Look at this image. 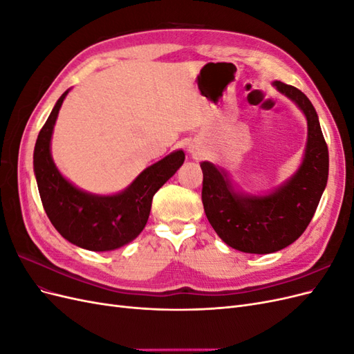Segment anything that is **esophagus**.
<instances>
[{"label":"esophagus","instance_id":"1","mask_svg":"<svg viewBox=\"0 0 354 354\" xmlns=\"http://www.w3.org/2000/svg\"><path fill=\"white\" fill-rule=\"evenodd\" d=\"M189 153L194 156V158H201L202 156V151L199 149V146H196V145H189Z\"/></svg>","mask_w":354,"mask_h":354}]
</instances>
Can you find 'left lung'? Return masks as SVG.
I'll use <instances>...</instances> for the list:
<instances>
[{
    "mask_svg": "<svg viewBox=\"0 0 354 354\" xmlns=\"http://www.w3.org/2000/svg\"><path fill=\"white\" fill-rule=\"evenodd\" d=\"M273 87L307 121L303 159L294 173L270 190L248 194L220 165L201 162L202 203L209 224L224 243L248 254H272L295 242L312 221L328 183V146L312 102L292 85L274 81Z\"/></svg>",
    "mask_w": 354,
    "mask_h": 354,
    "instance_id": "8db88e82",
    "label": "left lung"
}]
</instances>
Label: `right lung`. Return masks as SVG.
Wrapping results in <instances>:
<instances>
[{"label": "right lung", "instance_id": "right-lung-1", "mask_svg": "<svg viewBox=\"0 0 354 354\" xmlns=\"http://www.w3.org/2000/svg\"><path fill=\"white\" fill-rule=\"evenodd\" d=\"M66 90L41 128L34 149V173L42 205L53 226L80 248L113 251L134 241L145 229L156 192L185 162V152H171L145 168L124 190L99 195L82 190L63 176L51 155V137Z\"/></svg>", "mask_w": 354, "mask_h": 354}]
</instances>
